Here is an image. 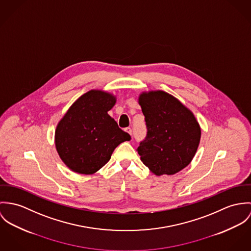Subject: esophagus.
<instances>
[{
    "instance_id": "1",
    "label": "esophagus",
    "mask_w": 251,
    "mask_h": 251,
    "mask_svg": "<svg viewBox=\"0 0 251 251\" xmlns=\"http://www.w3.org/2000/svg\"><path fill=\"white\" fill-rule=\"evenodd\" d=\"M125 131H126V132H127L129 135H131V136H132V129H131L130 127L126 128V129H125Z\"/></svg>"
}]
</instances>
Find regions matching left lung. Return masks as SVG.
<instances>
[{"mask_svg": "<svg viewBox=\"0 0 251 251\" xmlns=\"http://www.w3.org/2000/svg\"><path fill=\"white\" fill-rule=\"evenodd\" d=\"M139 104L147 134L137 149L155 175H173L189 166L198 148L201 130L194 113L169 93L142 92Z\"/></svg>", "mask_w": 251, "mask_h": 251, "instance_id": "obj_1", "label": "left lung"}]
</instances>
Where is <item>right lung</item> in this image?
<instances>
[{"label": "right lung", "mask_w": 251, "mask_h": 251, "mask_svg": "<svg viewBox=\"0 0 251 251\" xmlns=\"http://www.w3.org/2000/svg\"><path fill=\"white\" fill-rule=\"evenodd\" d=\"M116 98L102 90H89L77 99L56 126V148L72 171L93 174L111 159L113 150L131 137L108 112Z\"/></svg>", "instance_id": "right-lung-1"}]
</instances>
